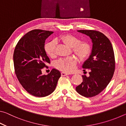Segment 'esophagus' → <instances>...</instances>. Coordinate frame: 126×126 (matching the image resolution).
<instances>
[{"label": "esophagus", "instance_id": "esophagus-1", "mask_svg": "<svg viewBox=\"0 0 126 126\" xmlns=\"http://www.w3.org/2000/svg\"><path fill=\"white\" fill-rule=\"evenodd\" d=\"M61 75H62V76H65L67 75H68V73H65V72H61Z\"/></svg>", "mask_w": 126, "mask_h": 126}]
</instances>
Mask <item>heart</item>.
<instances>
[{
  "label": "heart",
  "mask_w": 126,
  "mask_h": 126,
  "mask_svg": "<svg viewBox=\"0 0 126 126\" xmlns=\"http://www.w3.org/2000/svg\"><path fill=\"white\" fill-rule=\"evenodd\" d=\"M65 45L72 48V51L80 59L87 58L91 53V47L87 42H79V39L76 36L72 34H65L60 38ZM55 46L56 43L55 41H50L46 44L44 49L49 57L53 58L55 55ZM77 59L73 57L61 59L56 62L55 67L61 71L70 73L75 69Z\"/></svg>",
  "instance_id": "b5f03b06"
}]
</instances>
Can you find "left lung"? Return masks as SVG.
<instances>
[{
    "mask_svg": "<svg viewBox=\"0 0 126 126\" xmlns=\"http://www.w3.org/2000/svg\"><path fill=\"white\" fill-rule=\"evenodd\" d=\"M77 32L91 38L92 48L89 58L82 68L90 70L89 76H82L83 82L76 89L80 95L92 97L106 88L113 76L115 69L114 51L111 43L106 36L99 32L79 30Z\"/></svg>",
    "mask_w": 126,
    "mask_h": 126,
    "instance_id": "1",
    "label": "left lung"
}]
</instances>
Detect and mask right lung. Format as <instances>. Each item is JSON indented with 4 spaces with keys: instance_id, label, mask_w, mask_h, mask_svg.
<instances>
[{
    "instance_id": "1",
    "label": "right lung",
    "mask_w": 126,
    "mask_h": 126,
    "mask_svg": "<svg viewBox=\"0 0 126 126\" xmlns=\"http://www.w3.org/2000/svg\"><path fill=\"white\" fill-rule=\"evenodd\" d=\"M53 32L34 29L19 40L15 48L13 61L15 72L20 83L31 94L47 96L56 88L61 72L53 69L47 75H43L42 69L50 63L44 49V43Z\"/></svg>"
}]
</instances>
